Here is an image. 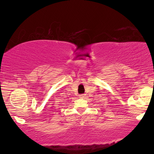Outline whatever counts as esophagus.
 <instances>
[{
  "instance_id": "esophagus-1",
  "label": "esophagus",
  "mask_w": 154,
  "mask_h": 154,
  "mask_svg": "<svg viewBox=\"0 0 154 154\" xmlns=\"http://www.w3.org/2000/svg\"><path fill=\"white\" fill-rule=\"evenodd\" d=\"M79 98H84L85 96V94H80L79 96Z\"/></svg>"
}]
</instances>
